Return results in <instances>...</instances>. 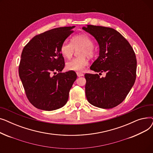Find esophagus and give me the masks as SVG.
Returning a JSON list of instances; mask_svg holds the SVG:
<instances>
[{
	"label": "esophagus",
	"instance_id": "esophagus-1",
	"mask_svg": "<svg viewBox=\"0 0 153 153\" xmlns=\"http://www.w3.org/2000/svg\"><path fill=\"white\" fill-rule=\"evenodd\" d=\"M77 76L78 77H81V76H84V74L82 73V72H77Z\"/></svg>",
	"mask_w": 153,
	"mask_h": 153
}]
</instances>
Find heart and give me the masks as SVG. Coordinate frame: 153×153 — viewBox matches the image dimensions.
Here are the masks:
<instances>
[{"mask_svg":"<svg viewBox=\"0 0 153 153\" xmlns=\"http://www.w3.org/2000/svg\"><path fill=\"white\" fill-rule=\"evenodd\" d=\"M94 43L93 39L87 34H79L73 36L71 43L64 42L60 47V51L64 58H71L75 50H79L80 57L72 59L66 62V66L68 70L82 71L88 65L87 57L92 58L95 55Z\"/></svg>","mask_w":153,"mask_h":153,"instance_id":"1","label":"heart"}]
</instances>
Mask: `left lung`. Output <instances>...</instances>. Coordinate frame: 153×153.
<instances>
[{"mask_svg":"<svg viewBox=\"0 0 153 153\" xmlns=\"http://www.w3.org/2000/svg\"><path fill=\"white\" fill-rule=\"evenodd\" d=\"M82 29L94 36L100 48L99 58L90 69L99 75L106 73L105 78L98 74L84 75L87 99L99 108H114L125 100L135 82V53L129 42L114 28L88 25Z\"/></svg>","mask_w":153,"mask_h":153,"instance_id":"8db88e82","label":"left lung"}]
</instances>
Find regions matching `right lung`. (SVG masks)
<instances>
[{
    "mask_svg": "<svg viewBox=\"0 0 153 153\" xmlns=\"http://www.w3.org/2000/svg\"><path fill=\"white\" fill-rule=\"evenodd\" d=\"M74 27L46 31L34 36L23 48L19 76L27 99L38 109L56 110L68 102L77 75L73 71L61 72L65 63L60 47Z\"/></svg>",
    "mask_w": 153,
    "mask_h": 153,
    "instance_id": "obj_1",
    "label": "right lung"
}]
</instances>
